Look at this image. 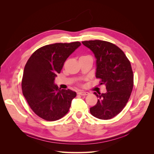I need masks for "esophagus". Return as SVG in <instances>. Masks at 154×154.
Instances as JSON below:
<instances>
[{
	"label": "esophagus",
	"instance_id": "1",
	"mask_svg": "<svg viewBox=\"0 0 154 154\" xmlns=\"http://www.w3.org/2000/svg\"><path fill=\"white\" fill-rule=\"evenodd\" d=\"M78 94L82 95V96H87L89 94V93L88 92H85V91H80L78 92Z\"/></svg>",
	"mask_w": 154,
	"mask_h": 154
}]
</instances>
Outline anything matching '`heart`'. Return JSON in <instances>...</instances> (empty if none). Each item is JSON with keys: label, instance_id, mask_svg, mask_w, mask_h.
<instances>
[{"label": "heart", "instance_id": "1", "mask_svg": "<svg viewBox=\"0 0 154 154\" xmlns=\"http://www.w3.org/2000/svg\"><path fill=\"white\" fill-rule=\"evenodd\" d=\"M83 57H85V56H83Z\"/></svg>", "mask_w": 154, "mask_h": 154}]
</instances>
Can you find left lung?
<instances>
[{
	"mask_svg": "<svg viewBox=\"0 0 154 154\" xmlns=\"http://www.w3.org/2000/svg\"><path fill=\"white\" fill-rule=\"evenodd\" d=\"M96 58V77L106 86V92L94 94L97 103L90 109L91 114L100 119H110L122 111L130 98L134 86L130 62L118 46L103 40L83 41Z\"/></svg>",
	"mask_w": 154,
	"mask_h": 154,
	"instance_id": "1",
	"label": "left lung"
}]
</instances>
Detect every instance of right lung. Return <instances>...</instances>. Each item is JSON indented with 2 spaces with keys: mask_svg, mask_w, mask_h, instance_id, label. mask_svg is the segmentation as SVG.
Masks as SVG:
<instances>
[{
  "mask_svg": "<svg viewBox=\"0 0 154 154\" xmlns=\"http://www.w3.org/2000/svg\"><path fill=\"white\" fill-rule=\"evenodd\" d=\"M81 45L80 42L43 46L32 53L26 64L22 80L23 95L34 112L46 121L66 115L76 93L54 84L67 58Z\"/></svg>",
  "mask_w": 154,
  "mask_h": 154,
  "instance_id": "add662e5",
  "label": "right lung"
}]
</instances>
